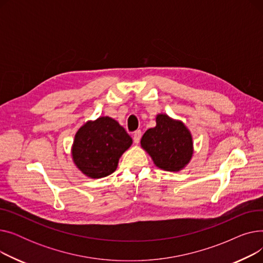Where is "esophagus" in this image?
I'll use <instances>...</instances> for the list:
<instances>
[{"label":"esophagus","instance_id":"esophagus-1","mask_svg":"<svg viewBox=\"0 0 263 263\" xmlns=\"http://www.w3.org/2000/svg\"><path fill=\"white\" fill-rule=\"evenodd\" d=\"M142 137V132L141 130H136L134 133H133V141L135 144H139L140 143V140Z\"/></svg>","mask_w":263,"mask_h":263}]
</instances>
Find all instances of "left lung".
Wrapping results in <instances>:
<instances>
[{
    "label": "left lung",
    "mask_w": 263,
    "mask_h": 263,
    "mask_svg": "<svg viewBox=\"0 0 263 263\" xmlns=\"http://www.w3.org/2000/svg\"><path fill=\"white\" fill-rule=\"evenodd\" d=\"M141 145L158 167L168 172L183 168L193 155L190 131L181 121L163 114L157 116V126L145 132Z\"/></svg>",
    "instance_id": "left-lung-1"
}]
</instances>
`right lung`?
Masks as SVG:
<instances>
[{"instance_id":"add662e5","label":"right lung","mask_w":263,"mask_h":263,"mask_svg":"<svg viewBox=\"0 0 263 263\" xmlns=\"http://www.w3.org/2000/svg\"><path fill=\"white\" fill-rule=\"evenodd\" d=\"M132 144V139L120 124L110 117H100L79 129L72 147L78 168L86 176L98 179L114 173L121 155Z\"/></svg>"}]
</instances>
